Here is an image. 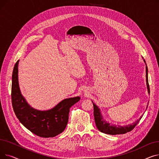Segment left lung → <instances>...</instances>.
I'll return each mask as SVG.
<instances>
[{
  "label": "left lung",
  "mask_w": 159,
  "mask_h": 159,
  "mask_svg": "<svg viewBox=\"0 0 159 159\" xmlns=\"http://www.w3.org/2000/svg\"><path fill=\"white\" fill-rule=\"evenodd\" d=\"M144 61L145 62V61L144 60ZM146 63V62H145ZM146 84H147V88H148V93H150L149 91V83H148V67L146 66ZM93 102V101H92ZM93 109H94V117H95V124L97 128H98V129L104 133H106V134H108V135H120V134H124V133H126L128 132L131 131V130H133L134 129V128L137 126V124L139 122V121L140 120L142 116L139 118V119H138L136 122H133L131 124L128 125V126H116L115 125H110V123H107L106 120H104L102 116L101 115V111H100V109L98 108V107L93 102ZM147 109V108H146Z\"/></svg>",
  "instance_id": "left-lung-1"
}]
</instances>
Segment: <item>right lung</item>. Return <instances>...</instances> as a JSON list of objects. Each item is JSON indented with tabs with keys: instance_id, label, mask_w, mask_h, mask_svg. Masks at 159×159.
<instances>
[{
	"instance_id": "add662e5",
	"label": "right lung",
	"mask_w": 159,
	"mask_h": 159,
	"mask_svg": "<svg viewBox=\"0 0 159 159\" xmlns=\"http://www.w3.org/2000/svg\"><path fill=\"white\" fill-rule=\"evenodd\" d=\"M18 61L12 74L11 102L19 121L28 129L40 137H54L61 133L68 122L70 108L80 101V97L64 99L52 109L40 111L31 107L21 94L18 79Z\"/></svg>"
}]
</instances>
